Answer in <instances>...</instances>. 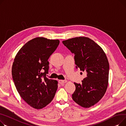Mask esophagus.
Masks as SVG:
<instances>
[{
  "instance_id": "34e87169",
  "label": "esophagus",
  "mask_w": 126,
  "mask_h": 126,
  "mask_svg": "<svg viewBox=\"0 0 126 126\" xmlns=\"http://www.w3.org/2000/svg\"><path fill=\"white\" fill-rule=\"evenodd\" d=\"M58 82L61 84H64L66 82H67V81L65 80H59Z\"/></svg>"
}]
</instances>
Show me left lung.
Wrapping results in <instances>:
<instances>
[{"mask_svg": "<svg viewBox=\"0 0 126 126\" xmlns=\"http://www.w3.org/2000/svg\"><path fill=\"white\" fill-rule=\"evenodd\" d=\"M63 43L75 54L76 68L86 74L82 83H74L76 90L72 99L80 106L89 108L97 103L106 92L109 69L107 56L99 45L87 37H76Z\"/></svg>", "mask_w": 126, "mask_h": 126, "instance_id": "obj_1", "label": "left lung"}]
</instances>
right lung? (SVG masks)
I'll use <instances>...</instances> for the list:
<instances>
[{
    "mask_svg": "<svg viewBox=\"0 0 126 126\" xmlns=\"http://www.w3.org/2000/svg\"><path fill=\"white\" fill-rule=\"evenodd\" d=\"M60 41L38 37L28 41L18 51L13 63L12 74L21 97L31 107L40 109L52 101L57 81L46 77L48 60Z\"/></svg>",
    "mask_w": 126,
    "mask_h": 126,
    "instance_id": "obj_1",
    "label": "right lung"
}]
</instances>
